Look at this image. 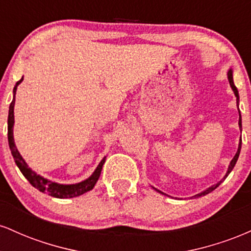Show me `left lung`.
I'll return each mask as SVG.
<instances>
[{
  "label": "left lung",
  "mask_w": 251,
  "mask_h": 251,
  "mask_svg": "<svg viewBox=\"0 0 251 251\" xmlns=\"http://www.w3.org/2000/svg\"><path fill=\"white\" fill-rule=\"evenodd\" d=\"M227 80H229V83H230V86H231L232 91H234V93H235L236 100H237V107H238V102H240V96H238V91H237V88H236V86H235V83H234V79H232V70H229V72H227ZM238 112H240V109H238ZM238 125H240V128H242L241 112H240V120H238ZM241 146H242V140H240V144H238V150H237V152H236L235 157L232 158V160H231V162H230V165H229V168H227V171H226V176H224V178H223V179L218 181V183H217V184H215V185L210 186V188L206 189L205 191H203V192H201V194H198V195L194 196V197H201V196H205V195H208V194H210V192H211V191H214V190H215L216 188H217V186H220V184L222 183V181H223L224 179H226V178L227 177V176H229L230 172L232 171V169H234L235 164H236V162H237V159H238V155H240V152H241ZM155 191H158V192H159V194H163V195H165V194H164V192L159 191V190H158V189H155Z\"/></svg>",
  "instance_id": "left-lung-1"
}]
</instances>
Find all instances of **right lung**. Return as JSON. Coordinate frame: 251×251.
Returning <instances> with one entry per match:
<instances>
[{"label": "right lung", "instance_id": "add662e5", "mask_svg": "<svg viewBox=\"0 0 251 251\" xmlns=\"http://www.w3.org/2000/svg\"><path fill=\"white\" fill-rule=\"evenodd\" d=\"M22 80H24V77H22L21 80H19V81L16 82L15 87H14V91H13L14 98H13V101H11L10 106H9V116H8V143H9L11 154H13L14 160H15L17 168L20 169V171L22 172V175L27 178V180L29 181L34 188L39 190V191L45 192V194H48L50 196H51V197L73 198V197H77V196L85 194V192L89 191V190H92L94 188V185H96L98 179H99L106 157L99 163V165L97 166L96 171L92 174L91 177H88L87 179L80 181V183L67 184V185H66V184H59V183H55V181L48 180L47 178H43L40 175H36L33 170H31L30 168H28L27 163L25 162V159L22 158V155L20 154L19 150L16 149L15 143H14V135H13L15 94H16L17 86L21 83Z\"/></svg>", "mask_w": 251, "mask_h": 251}]
</instances>
